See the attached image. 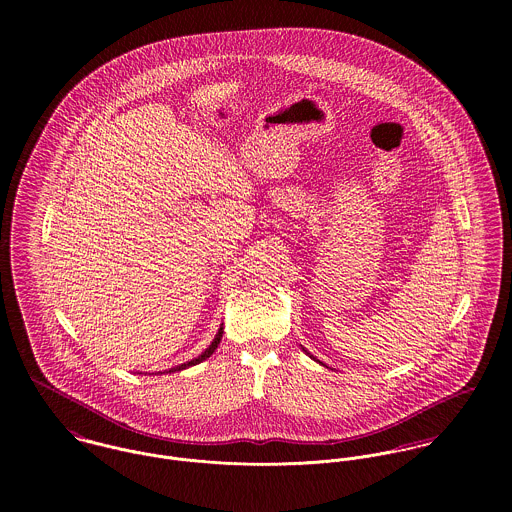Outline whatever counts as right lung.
I'll list each match as a JSON object with an SVG mask.
<instances>
[{"label": "right lung", "mask_w": 512, "mask_h": 512, "mask_svg": "<svg viewBox=\"0 0 512 512\" xmlns=\"http://www.w3.org/2000/svg\"><path fill=\"white\" fill-rule=\"evenodd\" d=\"M220 337H222V327H220L219 333H217V337H215V341L211 343V347H209V349H207L203 355H199L197 359H193V361H189V363H185V365L175 366V368H171L169 372H175V370H183V368H187V366L199 365V363H203L205 359H209V357L215 353V349L219 347Z\"/></svg>", "instance_id": "1"}]
</instances>
